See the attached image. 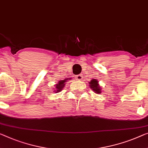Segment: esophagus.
<instances>
[{"label":"esophagus","mask_w":148,"mask_h":148,"mask_svg":"<svg viewBox=\"0 0 148 148\" xmlns=\"http://www.w3.org/2000/svg\"><path fill=\"white\" fill-rule=\"evenodd\" d=\"M76 80H82L83 79V77H82V75L80 74V75H78V76H76Z\"/></svg>","instance_id":"obj_1"}]
</instances>
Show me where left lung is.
<instances>
[{
    "mask_svg": "<svg viewBox=\"0 0 148 148\" xmlns=\"http://www.w3.org/2000/svg\"><path fill=\"white\" fill-rule=\"evenodd\" d=\"M89 84H90V87L91 88V89L94 90V92H96L97 94H100L101 89L98 84V80H95V79H92V81L90 82Z\"/></svg>",
    "mask_w": 148,
    "mask_h": 148,
    "instance_id": "8db88e82",
    "label": "left lung"
}]
</instances>
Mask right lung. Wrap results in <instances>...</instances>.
Segmentation results:
<instances>
[{
    "instance_id": "right-lung-1",
    "label": "right lung",
    "mask_w": 148,
    "mask_h": 148,
    "mask_svg": "<svg viewBox=\"0 0 148 148\" xmlns=\"http://www.w3.org/2000/svg\"><path fill=\"white\" fill-rule=\"evenodd\" d=\"M65 80H61L58 82V84L56 86V92H60L62 89L63 87L64 86V82H65ZM57 93V92H56Z\"/></svg>"
}]
</instances>
